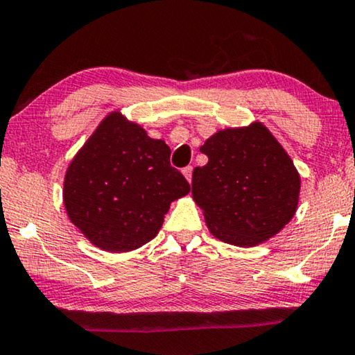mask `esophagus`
<instances>
[{"label":"esophagus","mask_w":355,"mask_h":355,"mask_svg":"<svg viewBox=\"0 0 355 355\" xmlns=\"http://www.w3.org/2000/svg\"><path fill=\"white\" fill-rule=\"evenodd\" d=\"M182 174H184V178L191 182V179H192V166H186V168L182 169Z\"/></svg>","instance_id":"esophagus-1"}]
</instances>
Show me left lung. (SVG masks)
I'll list each match as a JSON object with an SVG mask.
<instances>
[{"mask_svg": "<svg viewBox=\"0 0 355 355\" xmlns=\"http://www.w3.org/2000/svg\"><path fill=\"white\" fill-rule=\"evenodd\" d=\"M209 157L192 173V198L214 237L253 247L278 234L295 216L300 174L261 123L217 131L200 146Z\"/></svg>", "mask_w": 355, "mask_h": 355, "instance_id": "obj_1", "label": "left lung"}]
</instances>
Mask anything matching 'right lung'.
I'll list each match as a JSON object with an SVG mask.
<instances>
[{
	"label": "right lung",
	"mask_w": 355,
	"mask_h": 355,
	"mask_svg": "<svg viewBox=\"0 0 355 355\" xmlns=\"http://www.w3.org/2000/svg\"><path fill=\"white\" fill-rule=\"evenodd\" d=\"M171 150L120 112L108 115L69 164L64 205L71 222L107 252L155 239L169 205L191 191Z\"/></svg>",
	"instance_id": "add662e5"
}]
</instances>
